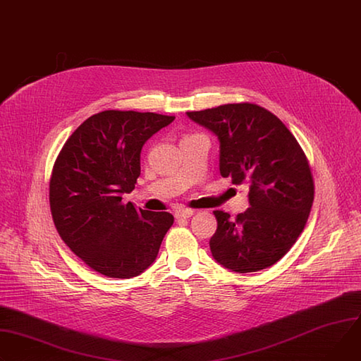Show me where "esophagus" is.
Here are the masks:
<instances>
[{
    "instance_id": "1",
    "label": "esophagus",
    "mask_w": 361,
    "mask_h": 361,
    "mask_svg": "<svg viewBox=\"0 0 361 361\" xmlns=\"http://www.w3.org/2000/svg\"><path fill=\"white\" fill-rule=\"evenodd\" d=\"M192 214H194V212H192L191 209H178V210H176V213H174L176 219H178V220L188 219V217H191Z\"/></svg>"
}]
</instances>
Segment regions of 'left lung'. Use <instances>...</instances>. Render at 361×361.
<instances>
[{
    "instance_id": "obj_1",
    "label": "left lung",
    "mask_w": 361,
    "mask_h": 361,
    "mask_svg": "<svg viewBox=\"0 0 361 361\" xmlns=\"http://www.w3.org/2000/svg\"><path fill=\"white\" fill-rule=\"evenodd\" d=\"M187 116L217 137L221 177L249 184L246 212L235 220L213 212L214 260L238 274L272 267L302 233L314 202L312 176L300 144L279 118L255 104H228Z\"/></svg>"
}]
</instances>
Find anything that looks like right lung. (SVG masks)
<instances>
[{
  "label": "right lung",
  "instance_id": "obj_1",
  "mask_svg": "<svg viewBox=\"0 0 361 361\" xmlns=\"http://www.w3.org/2000/svg\"><path fill=\"white\" fill-rule=\"evenodd\" d=\"M174 119L104 111L63 145L50 180L51 216L63 242L93 271L129 279L154 264L174 217L123 204L122 195L135 188L144 144Z\"/></svg>",
  "mask_w": 361,
  "mask_h": 361
}]
</instances>
